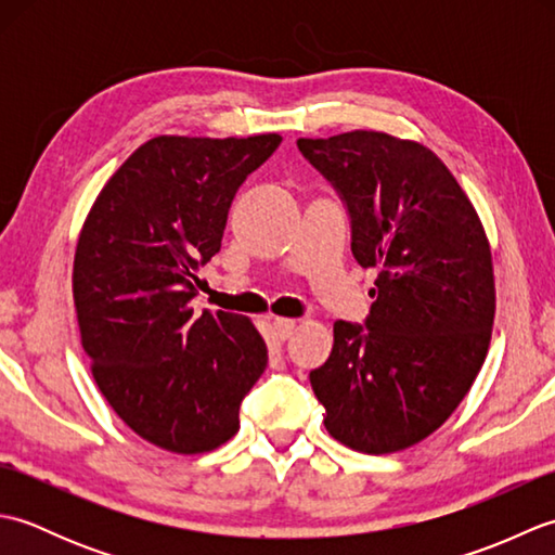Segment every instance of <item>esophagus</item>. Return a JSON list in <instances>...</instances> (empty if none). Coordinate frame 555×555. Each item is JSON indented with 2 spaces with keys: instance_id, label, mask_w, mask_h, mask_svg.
I'll return each mask as SVG.
<instances>
[{
  "instance_id": "esophagus-1",
  "label": "esophagus",
  "mask_w": 555,
  "mask_h": 555,
  "mask_svg": "<svg viewBox=\"0 0 555 555\" xmlns=\"http://www.w3.org/2000/svg\"><path fill=\"white\" fill-rule=\"evenodd\" d=\"M274 332H276V336L281 338V340H286V338H291L293 336V332H296V322L293 320H284V317H276L274 320Z\"/></svg>"
}]
</instances>
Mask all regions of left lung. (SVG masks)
<instances>
[{"mask_svg": "<svg viewBox=\"0 0 555 555\" xmlns=\"http://www.w3.org/2000/svg\"><path fill=\"white\" fill-rule=\"evenodd\" d=\"M298 147L344 195L360 267L379 271L367 328L336 322L332 356L310 372L324 427L352 451H405L453 415L487 360L496 284L485 223L417 140L348 131Z\"/></svg>", "mask_w": 555, "mask_h": 555, "instance_id": "obj_1", "label": "left lung"}]
</instances>
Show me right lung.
<instances>
[{"label":"right lung","instance_id":"1","mask_svg":"<svg viewBox=\"0 0 555 555\" xmlns=\"http://www.w3.org/2000/svg\"><path fill=\"white\" fill-rule=\"evenodd\" d=\"M279 143V133L157 135L114 171L82 221L70 284L92 379L164 451L197 455L233 439L241 400L267 367L247 317H195L191 300L235 191Z\"/></svg>","mask_w":555,"mask_h":555}]
</instances>
